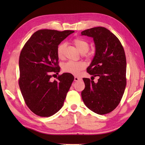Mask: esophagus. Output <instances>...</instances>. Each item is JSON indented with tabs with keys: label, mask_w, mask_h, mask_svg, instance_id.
<instances>
[{
	"label": "esophagus",
	"mask_w": 145,
	"mask_h": 145,
	"mask_svg": "<svg viewBox=\"0 0 145 145\" xmlns=\"http://www.w3.org/2000/svg\"><path fill=\"white\" fill-rule=\"evenodd\" d=\"M80 79V78L79 77H78V76H75V78H74V80L75 81V82H77V81H78Z\"/></svg>",
	"instance_id": "esophagus-1"
}]
</instances>
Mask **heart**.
<instances>
[{
	"label": "heart",
	"instance_id": "heart-1",
	"mask_svg": "<svg viewBox=\"0 0 145 145\" xmlns=\"http://www.w3.org/2000/svg\"><path fill=\"white\" fill-rule=\"evenodd\" d=\"M73 44L78 48V50L82 54H85L89 50L90 45L89 43L85 39L81 38H76L73 40ZM65 43L62 42L58 45L57 49V54L58 57L60 59H62L64 57V51L65 48ZM86 63L84 61H69L65 63L62 65V70L64 72L69 73L70 74L77 75L80 71L85 69Z\"/></svg>",
	"mask_w": 145,
	"mask_h": 145
}]
</instances>
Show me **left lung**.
Here are the masks:
<instances>
[{
	"label": "left lung",
	"instance_id": "obj_1",
	"mask_svg": "<svg viewBox=\"0 0 145 145\" xmlns=\"http://www.w3.org/2000/svg\"><path fill=\"white\" fill-rule=\"evenodd\" d=\"M82 35L93 38L95 55L87 73L98 76L97 83L84 78L82 91L85 105L99 115L109 113L118 105L127 85V60L119 39L109 30L97 27L84 30Z\"/></svg>",
	"mask_w": 145,
	"mask_h": 145
}]
</instances>
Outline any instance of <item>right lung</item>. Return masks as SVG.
<instances>
[{"label":"right lung","instance_id":"1","mask_svg":"<svg viewBox=\"0 0 145 145\" xmlns=\"http://www.w3.org/2000/svg\"><path fill=\"white\" fill-rule=\"evenodd\" d=\"M73 30L60 32L42 29L35 32L24 45L19 57L18 85L27 106L35 115L48 117L63 106L67 92L74 80L70 73L59 75L57 49Z\"/></svg>","mask_w":145,"mask_h":145}]
</instances>
